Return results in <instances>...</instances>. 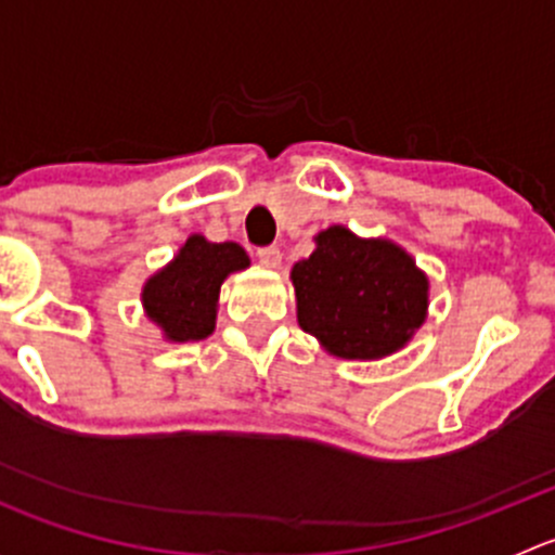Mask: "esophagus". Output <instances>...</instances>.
I'll return each instance as SVG.
<instances>
[{
  "instance_id": "esophagus-1",
  "label": "esophagus",
  "mask_w": 555,
  "mask_h": 555,
  "mask_svg": "<svg viewBox=\"0 0 555 555\" xmlns=\"http://www.w3.org/2000/svg\"><path fill=\"white\" fill-rule=\"evenodd\" d=\"M257 260L266 268H279L282 266V251H279V246H262V249H257Z\"/></svg>"
}]
</instances>
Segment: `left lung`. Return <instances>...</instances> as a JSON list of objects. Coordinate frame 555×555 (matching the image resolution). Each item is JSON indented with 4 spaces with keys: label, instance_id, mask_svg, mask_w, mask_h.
<instances>
[{
    "label": "left lung",
    "instance_id": "8db88e82",
    "mask_svg": "<svg viewBox=\"0 0 555 555\" xmlns=\"http://www.w3.org/2000/svg\"><path fill=\"white\" fill-rule=\"evenodd\" d=\"M313 242L289 273L300 327L344 360L400 351L427 319L429 279L416 260L395 242L360 238L344 225Z\"/></svg>",
    "mask_w": 555,
    "mask_h": 555
}]
</instances>
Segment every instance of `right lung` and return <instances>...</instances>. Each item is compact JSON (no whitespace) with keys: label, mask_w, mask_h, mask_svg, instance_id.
Listing matches in <instances>:
<instances>
[{"label":"right lung","mask_w":555,"mask_h":555,"mask_svg":"<svg viewBox=\"0 0 555 555\" xmlns=\"http://www.w3.org/2000/svg\"><path fill=\"white\" fill-rule=\"evenodd\" d=\"M246 266L249 255L238 244H215L193 233L169 266L147 279L142 289L144 313L173 344L206 338L215 330L222 282Z\"/></svg>","instance_id":"right-lung-1"}]
</instances>
